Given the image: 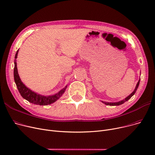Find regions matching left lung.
Segmentation results:
<instances>
[{
	"mask_svg": "<svg viewBox=\"0 0 155 155\" xmlns=\"http://www.w3.org/2000/svg\"><path fill=\"white\" fill-rule=\"evenodd\" d=\"M140 82V79L139 80V81H138V82H137V85H136V88H135V89H134V91L131 94H130L129 96H127V97H126V98H125V99L122 100V101H119V102H104V101H102V102L104 104H106L107 105H110V106H114V105H121V104H124L125 102L127 101L128 100H129L130 99H131V97L133 96L134 94L136 93V91H137V88H138V86H139Z\"/></svg>",
	"mask_w": 155,
	"mask_h": 155,
	"instance_id": "1",
	"label": "left lung"
}]
</instances>
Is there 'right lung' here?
I'll return each mask as SVG.
<instances>
[{
	"mask_svg": "<svg viewBox=\"0 0 155 155\" xmlns=\"http://www.w3.org/2000/svg\"><path fill=\"white\" fill-rule=\"evenodd\" d=\"M18 52H19V50L17 51V52H16L15 55L14 77V81L16 84V86H17L18 91L23 98L32 104H34L36 105H47L49 104H53L54 102H56L57 100L59 99L60 97L63 95L65 90H66L67 85L65 86V87L63 88L62 90H61L58 93H57L53 95L45 96V95H41L40 94H36V92L32 91L21 82V78L18 74L17 63H16V58H17L18 57Z\"/></svg>",
	"mask_w": 155,
	"mask_h": 155,
	"instance_id": "add662e5",
	"label": "right lung"
}]
</instances>
